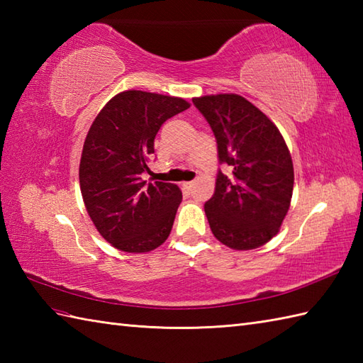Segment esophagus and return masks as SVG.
Wrapping results in <instances>:
<instances>
[{"instance_id":"1","label":"esophagus","mask_w":363,"mask_h":363,"mask_svg":"<svg viewBox=\"0 0 363 363\" xmlns=\"http://www.w3.org/2000/svg\"><path fill=\"white\" fill-rule=\"evenodd\" d=\"M194 186H195V182H194V181H190V182H182V189H184V191H187V194H190V190L194 189Z\"/></svg>"}]
</instances>
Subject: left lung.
<instances>
[{"label": "left lung", "instance_id": "8db88e82", "mask_svg": "<svg viewBox=\"0 0 363 363\" xmlns=\"http://www.w3.org/2000/svg\"><path fill=\"white\" fill-rule=\"evenodd\" d=\"M217 138L215 194L204 204L212 234L233 250L265 245L279 233L293 194V162L274 123L235 94L194 98Z\"/></svg>", "mask_w": 363, "mask_h": 363}]
</instances>
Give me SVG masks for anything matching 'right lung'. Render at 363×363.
<instances>
[{
	"instance_id": "obj_1",
	"label": "right lung",
	"mask_w": 363,
	"mask_h": 363,
	"mask_svg": "<svg viewBox=\"0 0 363 363\" xmlns=\"http://www.w3.org/2000/svg\"><path fill=\"white\" fill-rule=\"evenodd\" d=\"M182 98L126 90L115 95L91 123L82 148L79 184L98 233L113 248L148 252L172 233L182 201L172 182H146L154 138L164 123L189 109Z\"/></svg>"
}]
</instances>
